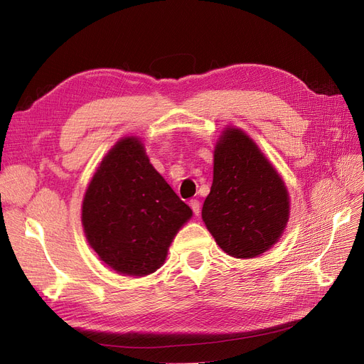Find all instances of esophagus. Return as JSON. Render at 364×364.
<instances>
[{
  "mask_svg": "<svg viewBox=\"0 0 364 364\" xmlns=\"http://www.w3.org/2000/svg\"><path fill=\"white\" fill-rule=\"evenodd\" d=\"M190 206L193 209V213L196 215H199V213H200V202L197 200V199H193V200H190Z\"/></svg>",
  "mask_w": 364,
  "mask_h": 364,
  "instance_id": "34e87169",
  "label": "esophagus"
}]
</instances>
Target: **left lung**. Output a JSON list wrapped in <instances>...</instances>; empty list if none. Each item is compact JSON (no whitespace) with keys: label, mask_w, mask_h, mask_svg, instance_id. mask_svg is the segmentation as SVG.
<instances>
[{"label":"left lung","mask_w":364,"mask_h":364,"mask_svg":"<svg viewBox=\"0 0 364 364\" xmlns=\"http://www.w3.org/2000/svg\"><path fill=\"white\" fill-rule=\"evenodd\" d=\"M202 218L217 245L235 258L269 250L287 225L289 194L282 179L238 129H228L215 147Z\"/></svg>","instance_id":"obj_1"}]
</instances>
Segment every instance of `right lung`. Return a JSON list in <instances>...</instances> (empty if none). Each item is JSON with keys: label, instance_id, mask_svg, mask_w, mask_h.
Instances as JSON below:
<instances>
[{"label": "right lung", "instance_id": "1", "mask_svg": "<svg viewBox=\"0 0 364 364\" xmlns=\"http://www.w3.org/2000/svg\"><path fill=\"white\" fill-rule=\"evenodd\" d=\"M193 215L153 168L136 138H124L102 161L87 186L82 223L107 266L132 277L156 272L181 226Z\"/></svg>", "mask_w": 364, "mask_h": 364}]
</instances>
